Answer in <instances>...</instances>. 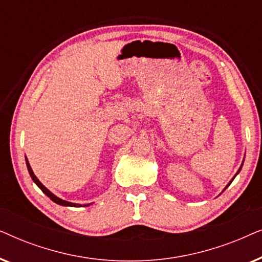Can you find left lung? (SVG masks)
Here are the masks:
<instances>
[{
  "label": "left lung",
  "mask_w": 262,
  "mask_h": 262,
  "mask_svg": "<svg viewBox=\"0 0 262 262\" xmlns=\"http://www.w3.org/2000/svg\"><path fill=\"white\" fill-rule=\"evenodd\" d=\"M243 162H245V160H243ZM243 162L241 163V166H239V168H238V170H237V173H236V174H235V177H234V178H232L230 181H229V184H228L227 186H225V188H227V187H229V185H230V184H231V182H232V181H234V179L236 178V175H237V174L239 173V171H241V169H242V166H243ZM225 188H224V189H225ZM224 189H223V191H224Z\"/></svg>",
  "instance_id": "left-lung-1"
}]
</instances>
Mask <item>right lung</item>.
<instances>
[{
  "label": "right lung",
  "instance_id": "obj_1",
  "mask_svg": "<svg viewBox=\"0 0 262 262\" xmlns=\"http://www.w3.org/2000/svg\"><path fill=\"white\" fill-rule=\"evenodd\" d=\"M25 159H26V164H27V169H28V173H30V175H31V178H32V180H33V182L35 185L38 186L39 188L41 189L42 192L45 193L46 195L49 196L50 199L52 200L53 203H56V204H58V205H62V206H73V207H80L81 205L80 204H75V203H70V202H67V200H63V199H60V198H58V196L57 195H55L53 194V193L51 192V191H49L48 188L45 187L44 185L41 184L40 181L38 180V178L35 177L34 175V173H33V170H32V168H31V166H30V162H28V160H27V157H25ZM89 205H92V203L91 204H84L83 206H89Z\"/></svg>",
  "mask_w": 262,
  "mask_h": 262
}]
</instances>
